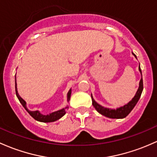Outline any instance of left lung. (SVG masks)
Listing matches in <instances>:
<instances>
[{
    "label": "left lung",
    "mask_w": 157,
    "mask_h": 157,
    "mask_svg": "<svg viewBox=\"0 0 157 157\" xmlns=\"http://www.w3.org/2000/svg\"><path fill=\"white\" fill-rule=\"evenodd\" d=\"M133 55L136 57V56L133 53ZM139 71L141 74V67H140V65H139ZM143 79L141 78V80H140V83H139V87H138V90L137 91L136 94L134 96V98L132 99L131 101L128 102L127 105H125L124 106L120 107L117 109H109V108H104V107L101 106L100 105H98L97 102H95V101L92 98V105L94 106V108H95V110L98 112V113L102 114L103 116L107 117L109 118H112V119H121V118H124L126 117V116H128V113L132 111L134 107L135 106V105L137 104V102L139 100L140 97H141V93H142L143 91Z\"/></svg>",
    "instance_id": "1"
}]
</instances>
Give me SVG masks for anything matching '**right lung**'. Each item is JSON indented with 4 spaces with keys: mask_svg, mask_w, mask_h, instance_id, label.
<instances>
[{
    "mask_svg": "<svg viewBox=\"0 0 157 157\" xmlns=\"http://www.w3.org/2000/svg\"><path fill=\"white\" fill-rule=\"evenodd\" d=\"M15 87H16V94L18 99L19 100V101H20V103L22 104V106L24 107V108L27 110L28 113H29V114H30L31 116L34 119V120H37V121L44 122V123H50V122L56 121V120H58L59 119L62 117L65 114V110L68 108V107H66L65 108L57 110V111H55L53 112V113H49V114H47V115L41 114L39 111H37V110H35V111H31V110H28V108H26V102L25 101L23 100L20 96H19V94H18L16 81H15ZM71 93V90H69L68 93H67V101H69V100H70Z\"/></svg>",
    "mask_w": 157,
    "mask_h": 157,
    "instance_id": "obj_1",
    "label": "right lung"
}]
</instances>
